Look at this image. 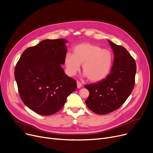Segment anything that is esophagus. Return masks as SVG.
<instances>
[{"label": "esophagus", "mask_w": 153, "mask_h": 153, "mask_svg": "<svg viewBox=\"0 0 153 153\" xmlns=\"http://www.w3.org/2000/svg\"><path fill=\"white\" fill-rule=\"evenodd\" d=\"M82 84L79 81H77V88H79V89H80V88H81V87H82Z\"/></svg>", "instance_id": "esophagus-1"}]
</instances>
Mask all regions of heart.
I'll list each match as a JSON object with an SVG mask.
<instances>
[{
    "mask_svg": "<svg viewBox=\"0 0 153 153\" xmlns=\"http://www.w3.org/2000/svg\"><path fill=\"white\" fill-rule=\"evenodd\" d=\"M113 54L98 45L83 43L73 48V53H67L64 58V64L68 75L74 76L82 64V70L91 82L102 81L110 73Z\"/></svg>",
    "mask_w": 153,
    "mask_h": 153,
    "instance_id": "1",
    "label": "heart"
}]
</instances>
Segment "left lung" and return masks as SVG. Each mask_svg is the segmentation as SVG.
I'll return each mask as SVG.
<instances>
[{"instance_id":"obj_1","label":"left lung","mask_w":153,"mask_h":153,"mask_svg":"<svg viewBox=\"0 0 153 153\" xmlns=\"http://www.w3.org/2000/svg\"><path fill=\"white\" fill-rule=\"evenodd\" d=\"M114 61L109 74L102 81L85 85L89 91L85 103L95 114L105 115L121 107L132 92L135 84L136 64L125 48L108 40Z\"/></svg>"}]
</instances>
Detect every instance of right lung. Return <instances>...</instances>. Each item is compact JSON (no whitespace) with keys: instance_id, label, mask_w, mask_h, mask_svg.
<instances>
[{"instance_id":"1","label":"right lung","mask_w":153,"mask_h":153,"mask_svg":"<svg viewBox=\"0 0 153 153\" xmlns=\"http://www.w3.org/2000/svg\"><path fill=\"white\" fill-rule=\"evenodd\" d=\"M66 42L64 39L43 40L24 51L15 66L20 97L38 114L58 112L77 88L76 80L68 76L61 67L67 53Z\"/></svg>"}]
</instances>
